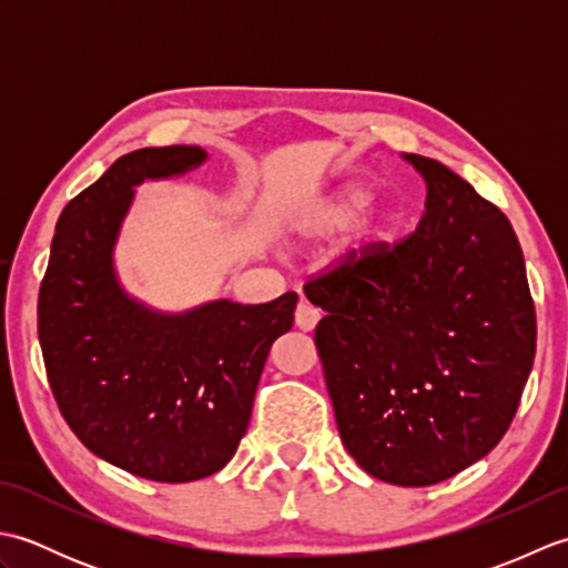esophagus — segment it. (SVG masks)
I'll use <instances>...</instances> for the list:
<instances>
[{"mask_svg": "<svg viewBox=\"0 0 568 568\" xmlns=\"http://www.w3.org/2000/svg\"><path fill=\"white\" fill-rule=\"evenodd\" d=\"M317 322H320V310L317 307H312L307 300H303V303H297V310H295L297 329L312 332V329L317 327Z\"/></svg>", "mask_w": 568, "mask_h": 568, "instance_id": "obj_1", "label": "esophagus"}]
</instances>
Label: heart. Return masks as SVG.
<instances>
[{"instance_id":"obj_1","label":"heart","mask_w":568,"mask_h":568,"mask_svg":"<svg viewBox=\"0 0 568 568\" xmlns=\"http://www.w3.org/2000/svg\"><path fill=\"white\" fill-rule=\"evenodd\" d=\"M366 197L361 192H346V195L336 197L310 216L305 222V234L310 236H329L334 232H342L348 224L358 220L361 210H364Z\"/></svg>"}]
</instances>
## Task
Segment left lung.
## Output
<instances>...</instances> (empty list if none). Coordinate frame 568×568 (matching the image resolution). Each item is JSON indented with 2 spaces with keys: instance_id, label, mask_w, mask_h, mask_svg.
Segmentation results:
<instances>
[{
  "instance_id": "left-lung-1",
  "label": "left lung",
  "mask_w": 568,
  "mask_h": 568,
  "mask_svg": "<svg viewBox=\"0 0 568 568\" xmlns=\"http://www.w3.org/2000/svg\"><path fill=\"white\" fill-rule=\"evenodd\" d=\"M425 214L305 283L346 452L395 486H432L496 446L520 405L537 317L520 241L496 204L439 161L403 153Z\"/></svg>"
}]
</instances>
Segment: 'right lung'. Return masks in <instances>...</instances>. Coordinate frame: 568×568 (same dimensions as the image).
Here are the masks:
<instances>
[{
  "label": "right lung",
  "instance_id": "1",
  "mask_svg": "<svg viewBox=\"0 0 568 568\" xmlns=\"http://www.w3.org/2000/svg\"><path fill=\"white\" fill-rule=\"evenodd\" d=\"M197 146L139 149L68 202L39 293V342L60 415L129 474L187 484L212 476L246 434L265 358L293 329L297 293L155 315L126 297L112 246L146 178L200 165Z\"/></svg>",
  "mask_w": 568,
  "mask_h": 568
}]
</instances>
